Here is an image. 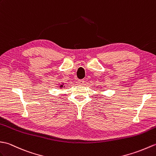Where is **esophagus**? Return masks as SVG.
<instances>
[{
	"label": "esophagus",
	"mask_w": 156,
	"mask_h": 156,
	"mask_svg": "<svg viewBox=\"0 0 156 156\" xmlns=\"http://www.w3.org/2000/svg\"><path fill=\"white\" fill-rule=\"evenodd\" d=\"M84 83H85L84 80H79L78 81V84L80 85H83Z\"/></svg>",
	"instance_id": "34e87169"
}]
</instances>
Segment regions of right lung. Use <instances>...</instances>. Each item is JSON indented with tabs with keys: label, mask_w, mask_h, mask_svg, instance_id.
Segmentation results:
<instances>
[{
	"label": "right lung",
	"mask_w": 156,
	"mask_h": 156,
	"mask_svg": "<svg viewBox=\"0 0 156 156\" xmlns=\"http://www.w3.org/2000/svg\"><path fill=\"white\" fill-rule=\"evenodd\" d=\"M58 86H59V87L61 89V88H64L65 87V86H64V83H61V85H58Z\"/></svg>",
	"instance_id": "right-lung-1"
}]
</instances>
